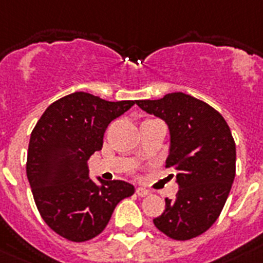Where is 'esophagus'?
<instances>
[{"label": "esophagus", "instance_id": "obj_1", "mask_svg": "<svg viewBox=\"0 0 263 263\" xmlns=\"http://www.w3.org/2000/svg\"><path fill=\"white\" fill-rule=\"evenodd\" d=\"M136 194L138 195V196L144 197V196H146V195H149V191H147L146 188H142V186H138V188H137V190H136Z\"/></svg>", "mask_w": 263, "mask_h": 263}]
</instances>
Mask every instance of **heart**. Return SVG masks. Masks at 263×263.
<instances>
[{"mask_svg":"<svg viewBox=\"0 0 263 263\" xmlns=\"http://www.w3.org/2000/svg\"><path fill=\"white\" fill-rule=\"evenodd\" d=\"M147 121H151V119H147Z\"/></svg>","mask_w":263,"mask_h":263,"instance_id":"b5f03b06","label":"heart"}]
</instances>
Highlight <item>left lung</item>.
I'll list each match as a JSON object with an SVG mask.
<instances>
[{"label": "left lung", "mask_w": 263, "mask_h": 263, "mask_svg": "<svg viewBox=\"0 0 263 263\" xmlns=\"http://www.w3.org/2000/svg\"><path fill=\"white\" fill-rule=\"evenodd\" d=\"M136 103L168 125L165 164L176 169L179 185L175 199H165V211L153 223L172 239H192L216 222L234 183L236 151L231 130L215 108L184 92Z\"/></svg>", "instance_id": "8db88e82"}]
</instances>
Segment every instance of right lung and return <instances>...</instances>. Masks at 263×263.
Wrapping results in <instances>:
<instances>
[{
	"label": "right lung",
	"mask_w": 263,
	"mask_h": 263,
	"mask_svg": "<svg viewBox=\"0 0 263 263\" xmlns=\"http://www.w3.org/2000/svg\"><path fill=\"white\" fill-rule=\"evenodd\" d=\"M136 101L108 102L73 92L53 102L36 123L27 176L41 218L56 234L84 242L105 230L119 201L134 194L122 180L90 177L88 158L103 145L108 123Z\"/></svg>",
	"instance_id": "1"
}]
</instances>
